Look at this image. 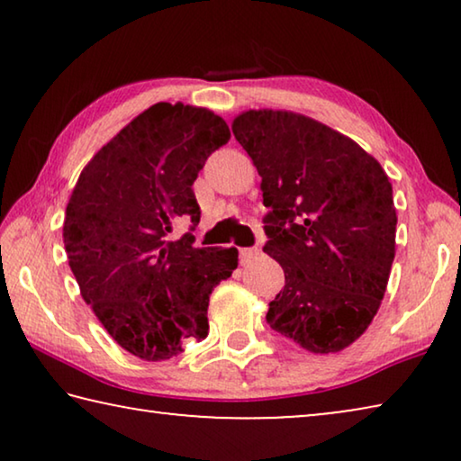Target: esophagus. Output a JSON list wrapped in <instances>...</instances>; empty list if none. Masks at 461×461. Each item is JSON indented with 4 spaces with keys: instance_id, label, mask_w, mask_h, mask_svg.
Wrapping results in <instances>:
<instances>
[{
    "instance_id": "1",
    "label": "esophagus",
    "mask_w": 461,
    "mask_h": 461,
    "mask_svg": "<svg viewBox=\"0 0 461 461\" xmlns=\"http://www.w3.org/2000/svg\"><path fill=\"white\" fill-rule=\"evenodd\" d=\"M256 256H260V248H240L241 264H248L249 260H254Z\"/></svg>"
}]
</instances>
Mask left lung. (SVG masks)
I'll use <instances>...</instances> for the list:
<instances>
[{
  "label": "left lung",
  "mask_w": 461,
  "mask_h": 461,
  "mask_svg": "<svg viewBox=\"0 0 461 461\" xmlns=\"http://www.w3.org/2000/svg\"><path fill=\"white\" fill-rule=\"evenodd\" d=\"M231 131L262 176L264 252L285 270L268 323L311 354H338L386 293L396 252L388 175L352 138L286 109H248Z\"/></svg>",
  "instance_id": "left-lung-1"
}]
</instances>
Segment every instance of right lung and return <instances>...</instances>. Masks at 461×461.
Masks as SVG:
<instances>
[{"instance_id":"obj_1","label":"right lung","mask_w":461,"mask_h":461,"mask_svg":"<svg viewBox=\"0 0 461 461\" xmlns=\"http://www.w3.org/2000/svg\"><path fill=\"white\" fill-rule=\"evenodd\" d=\"M230 128L207 107L154 104L81 170L62 241L83 301L131 356L162 362L207 338L213 288L238 268L236 248L168 240L199 223L193 183Z\"/></svg>"}]
</instances>
